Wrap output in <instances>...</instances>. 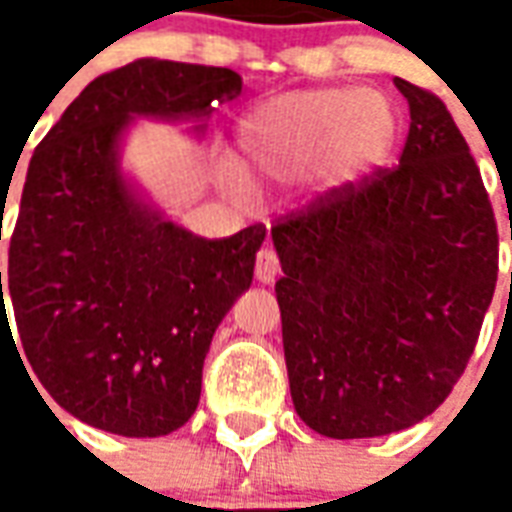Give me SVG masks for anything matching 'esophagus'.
I'll list each match as a JSON object with an SVG mask.
<instances>
[{
	"label": "esophagus",
	"instance_id": "34e87169",
	"mask_svg": "<svg viewBox=\"0 0 512 512\" xmlns=\"http://www.w3.org/2000/svg\"><path fill=\"white\" fill-rule=\"evenodd\" d=\"M279 274V257L274 249H260L255 260V279L260 285H271Z\"/></svg>",
	"mask_w": 512,
	"mask_h": 512
}]
</instances>
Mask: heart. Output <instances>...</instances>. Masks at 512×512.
I'll return each instance as SVG.
<instances>
[{"instance_id":"b5f03b06","label":"heart","mask_w":512,"mask_h":512,"mask_svg":"<svg viewBox=\"0 0 512 512\" xmlns=\"http://www.w3.org/2000/svg\"><path fill=\"white\" fill-rule=\"evenodd\" d=\"M400 134L395 104L373 87H312L257 104L238 123V167L222 172L235 200L255 186L310 178L321 194L359 186L392 156Z\"/></svg>"}]
</instances>
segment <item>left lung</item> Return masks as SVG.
I'll list each match as a JSON object with an SVG mask.
<instances>
[{
  "label": "left lung",
  "mask_w": 512,
  "mask_h": 512,
  "mask_svg": "<svg viewBox=\"0 0 512 512\" xmlns=\"http://www.w3.org/2000/svg\"><path fill=\"white\" fill-rule=\"evenodd\" d=\"M395 87L411 115L400 164L271 227L290 397L329 439L433 414L494 299L496 219L469 145L436 95Z\"/></svg>",
  "instance_id": "obj_1"
}]
</instances>
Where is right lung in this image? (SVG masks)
Listing matches in <instances>:
<instances>
[{
    "label": "right lung",
    "instance_id": "obj_1",
    "mask_svg": "<svg viewBox=\"0 0 512 512\" xmlns=\"http://www.w3.org/2000/svg\"><path fill=\"white\" fill-rule=\"evenodd\" d=\"M241 87L230 68L134 60L87 84L32 153L5 290L0 271V329L10 332V299L43 389L93 428L153 439L186 425L213 332L252 285L263 224L200 238L120 167L136 117L202 134Z\"/></svg>",
    "mask_w": 512,
    "mask_h": 512
}]
</instances>
